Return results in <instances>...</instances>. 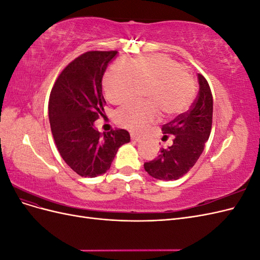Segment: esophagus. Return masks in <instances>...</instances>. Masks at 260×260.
<instances>
[{
  "mask_svg": "<svg viewBox=\"0 0 260 260\" xmlns=\"http://www.w3.org/2000/svg\"><path fill=\"white\" fill-rule=\"evenodd\" d=\"M131 140L132 141H136V142H140V141L142 140V138L137 136V135H131Z\"/></svg>",
  "mask_w": 260,
  "mask_h": 260,
  "instance_id": "34e87169",
  "label": "esophagus"
}]
</instances>
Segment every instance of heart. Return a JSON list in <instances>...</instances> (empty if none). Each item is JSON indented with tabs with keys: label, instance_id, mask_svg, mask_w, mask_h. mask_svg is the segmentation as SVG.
I'll return each instance as SVG.
<instances>
[{
	"label": "heart",
	"instance_id": "obj_1",
	"mask_svg": "<svg viewBox=\"0 0 260 260\" xmlns=\"http://www.w3.org/2000/svg\"><path fill=\"white\" fill-rule=\"evenodd\" d=\"M106 98L113 104L132 99L140 86H146L148 102H131L119 108L116 120L121 127L139 132L154 122L161 112L175 118L191 106L195 83L185 68L166 55L157 54L128 62L119 61L104 77Z\"/></svg>",
	"mask_w": 260,
	"mask_h": 260
}]
</instances>
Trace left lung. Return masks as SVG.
<instances>
[{
    "label": "left lung",
    "instance_id": "left-lung-1",
    "mask_svg": "<svg viewBox=\"0 0 260 260\" xmlns=\"http://www.w3.org/2000/svg\"><path fill=\"white\" fill-rule=\"evenodd\" d=\"M200 91L190 111L164 124V137L172 136V144L161 148L155 159L145 162L144 169L158 180H178L190 170L202 155L210 136L212 95L207 80L198 75Z\"/></svg>",
    "mask_w": 260,
    "mask_h": 260
}]
</instances>
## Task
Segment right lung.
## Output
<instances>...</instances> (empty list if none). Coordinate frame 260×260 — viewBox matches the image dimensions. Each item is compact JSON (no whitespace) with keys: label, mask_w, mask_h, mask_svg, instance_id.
Wrapping results in <instances>:
<instances>
[{"label":"right lung","mask_w":260,"mask_h":260,"mask_svg":"<svg viewBox=\"0 0 260 260\" xmlns=\"http://www.w3.org/2000/svg\"><path fill=\"white\" fill-rule=\"evenodd\" d=\"M117 51H91L62 70L49 101V119L62 159L78 175L95 178L105 174L118 148L130 141L124 129L100 133L94 121L104 116L102 79Z\"/></svg>","instance_id":"1"}]
</instances>
